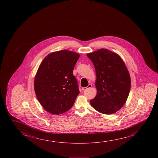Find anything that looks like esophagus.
Wrapping results in <instances>:
<instances>
[{"instance_id": "1", "label": "esophagus", "mask_w": 158, "mask_h": 158, "mask_svg": "<svg viewBox=\"0 0 158 158\" xmlns=\"http://www.w3.org/2000/svg\"><path fill=\"white\" fill-rule=\"evenodd\" d=\"M91 86H92V85H91V84H89V85H88V86L85 87V88H82V90H83V91L86 90H87V89H89V88H90Z\"/></svg>"}]
</instances>
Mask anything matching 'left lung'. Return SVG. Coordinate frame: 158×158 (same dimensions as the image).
Segmentation results:
<instances>
[{
	"mask_svg": "<svg viewBox=\"0 0 158 158\" xmlns=\"http://www.w3.org/2000/svg\"><path fill=\"white\" fill-rule=\"evenodd\" d=\"M95 69L97 94L91 105L101 114L116 113L127 101L131 89V77L123 60L109 49H98L86 54Z\"/></svg>",
	"mask_w": 158,
	"mask_h": 158,
	"instance_id": "left-lung-1",
	"label": "left lung"
}]
</instances>
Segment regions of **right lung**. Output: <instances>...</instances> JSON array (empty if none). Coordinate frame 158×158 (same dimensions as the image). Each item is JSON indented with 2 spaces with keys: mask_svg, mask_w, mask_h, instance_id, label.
Instances as JSON below:
<instances>
[{
  "mask_svg": "<svg viewBox=\"0 0 158 158\" xmlns=\"http://www.w3.org/2000/svg\"><path fill=\"white\" fill-rule=\"evenodd\" d=\"M79 57L77 53L62 50L48 54L40 65L34 89L47 112L60 114L73 106L79 90L73 71Z\"/></svg>",
  "mask_w": 158,
  "mask_h": 158,
  "instance_id": "right-lung-1",
  "label": "right lung"
}]
</instances>
